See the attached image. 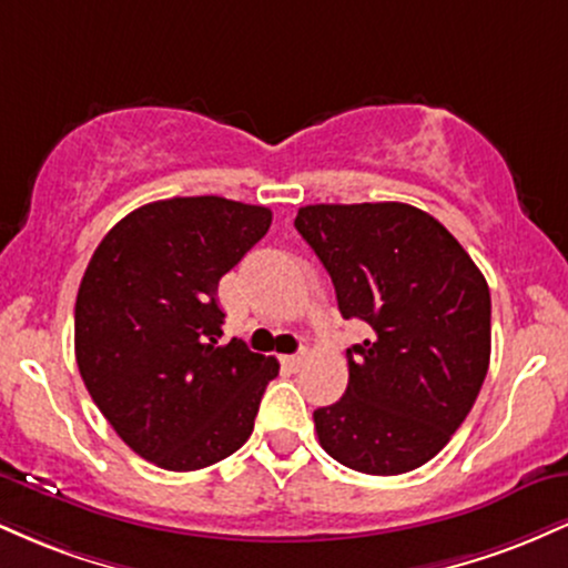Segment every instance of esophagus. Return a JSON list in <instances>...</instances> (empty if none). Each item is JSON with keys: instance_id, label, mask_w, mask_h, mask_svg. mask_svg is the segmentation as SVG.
<instances>
[{"instance_id": "34e87169", "label": "esophagus", "mask_w": 568, "mask_h": 568, "mask_svg": "<svg viewBox=\"0 0 568 568\" xmlns=\"http://www.w3.org/2000/svg\"><path fill=\"white\" fill-rule=\"evenodd\" d=\"M304 357H306L304 352H302V355H283V357H280V363H283V366L288 371H298V368H302Z\"/></svg>"}]
</instances>
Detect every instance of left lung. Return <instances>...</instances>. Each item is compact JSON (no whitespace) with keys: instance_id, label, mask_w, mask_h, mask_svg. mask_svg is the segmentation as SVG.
<instances>
[{"instance_id":"8db88e82","label":"left lung","mask_w":568,"mask_h":568,"mask_svg":"<svg viewBox=\"0 0 568 568\" xmlns=\"http://www.w3.org/2000/svg\"><path fill=\"white\" fill-rule=\"evenodd\" d=\"M293 224L328 270L342 317L368 325L347 349V393L315 410L321 446L357 473L416 470L486 379V277L438 219L406 202L306 205Z\"/></svg>"}]
</instances>
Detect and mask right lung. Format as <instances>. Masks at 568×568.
I'll use <instances>...</instances> for the list:
<instances>
[{
	"instance_id": "right-lung-1",
	"label": "right lung",
	"mask_w": 568,
	"mask_h": 568,
	"mask_svg": "<svg viewBox=\"0 0 568 568\" xmlns=\"http://www.w3.org/2000/svg\"><path fill=\"white\" fill-rule=\"evenodd\" d=\"M272 211L226 197L141 205L95 247L74 306L82 382L114 433L162 470L226 459L251 438L275 357L221 344L219 280Z\"/></svg>"
}]
</instances>
